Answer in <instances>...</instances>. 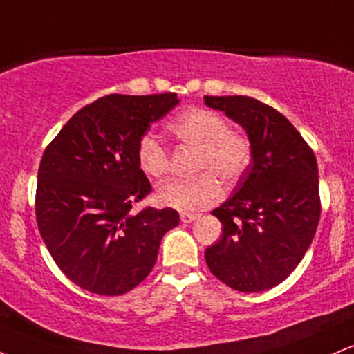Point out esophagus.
Instances as JSON below:
<instances>
[{
	"label": "esophagus",
	"instance_id": "34e87169",
	"mask_svg": "<svg viewBox=\"0 0 354 354\" xmlns=\"http://www.w3.org/2000/svg\"><path fill=\"white\" fill-rule=\"evenodd\" d=\"M180 218H181V223L189 224V223H193V221L198 219L199 214H194V212H181Z\"/></svg>",
	"mask_w": 354,
	"mask_h": 354
}]
</instances>
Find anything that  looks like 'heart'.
<instances>
[{"label":"heart","mask_w":354,"mask_h":354,"mask_svg":"<svg viewBox=\"0 0 354 354\" xmlns=\"http://www.w3.org/2000/svg\"><path fill=\"white\" fill-rule=\"evenodd\" d=\"M178 142L198 148L194 178H174L160 185L156 201L178 211L211 206L221 196V178L227 185L239 181L252 160V143L242 131L231 130L223 115L207 109H193L169 123ZM136 161L150 178L169 169V153L153 133H143L136 143Z\"/></svg>","instance_id":"heart-1"}]
</instances>
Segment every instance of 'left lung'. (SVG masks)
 Instances as JSON below:
<instances>
[{
    "mask_svg": "<svg viewBox=\"0 0 354 354\" xmlns=\"http://www.w3.org/2000/svg\"><path fill=\"white\" fill-rule=\"evenodd\" d=\"M204 102L244 127L252 143V163L231 198L212 211L223 237L206 249V263L234 290H269L295 270L317 232V158L270 105L245 95H206Z\"/></svg>",
    "mask_w": 354,
    "mask_h": 354,
    "instance_id": "obj_1",
    "label": "left lung"
}]
</instances>
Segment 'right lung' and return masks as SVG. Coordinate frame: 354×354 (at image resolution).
<instances>
[{"mask_svg": "<svg viewBox=\"0 0 354 354\" xmlns=\"http://www.w3.org/2000/svg\"><path fill=\"white\" fill-rule=\"evenodd\" d=\"M178 102L174 92L102 97L46 147L37 173V227L59 269L84 290L130 292L151 272L161 237L180 224L171 207L131 211L151 193L136 143Z\"/></svg>", "mask_w": 354, "mask_h": 354, "instance_id": "1", "label": "right lung"}]
</instances>
